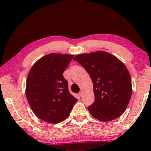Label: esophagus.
Returning a JSON list of instances; mask_svg holds the SVG:
<instances>
[{"mask_svg":"<svg viewBox=\"0 0 151 151\" xmlns=\"http://www.w3.org/2000/svg\"><path fill=\"white\" fill-rule=\"evenodd\" d=\"M83 92L82 91H81L79 92V93H78V95L80 96H83Z\"/></svg>","mask_w":151,"mask_h":151,"instance_id":"esophagus-1","label":"esophagus"}]
</instances>
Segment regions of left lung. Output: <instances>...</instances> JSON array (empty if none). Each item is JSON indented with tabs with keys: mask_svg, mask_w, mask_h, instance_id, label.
Masks as SVG:
<instances>
[{
	"mask_svg": "<svg viewBox=\"0 0 151 151\" xmlns=\"http://www.w3.org/2000/svg\"><path fill=\"white\" fill-rule=\"evenodd\" d=\"M93 83L94 101L88 107L92 116L101 121H112L121 116L132 94L131 78L119 58L104 51L76 55Z\"/></svg>",
	"mask_w": 151,
	"mask_h": 151,
	"instance_id": "8db88e82",
	"label": "left lung"
}]
</instances>
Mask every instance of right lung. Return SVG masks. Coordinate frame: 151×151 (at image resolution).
Here are the masks:
<instances>
[{"instance_id": "1", "label": "right lung", "mask_w": 151, "mask_h": 151, "mask_svg": "<svg viewBox=\"0 0 151 151\" xmlns=\"http://www.w3.org/2000/svg\"><path fill=\"white\" fill-rule=\"evenodd\" d=\"M74 55L50 53L37 61L29 71L26 96L34 113L56 124L67 118L77 102L68 91L63 73Z\"/></svg>"}]
</instances>
